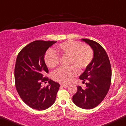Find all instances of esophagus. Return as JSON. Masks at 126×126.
Segmentation results:
<instances>
[{
	"label": "esophagus",
	"instance_id": "esophagus-1",
	"mask_svg": "<svg viewBox=\"0 0 126 126\" xmlns=\"http://www.w3.org/2000/svg\"><path fill=\"white\" fill-rule=\"evenodd\" d=\"M61 86L63 87V88H67L68 86V85L67 84H61Z\"/></svg>",
	"mask_w": 126,
	"mask_h": 126
}]
</instances>
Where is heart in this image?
Wrapping results in <instances>:
<instances>
[{"mask_svg":"<svg viewBox=\"0 0 126 126\" xmlns=\"http://www.w3.org/2000/svg\"><path fill=\"white\" fill-rule=\"evenodd\" d=\"M55 51L49 50L46 52L44 61L47 66L54 68L59 65L60 57H69L67 68H60L52 73V77L55 81L68 83L78 74L79 70L84 69L91 63L94 58V51L88 45H83L80 42L68 40L57 46Z\"/></svg>","mask_w":126,"mask_h":126,"instance_id":"1","label":"heart"}]
</instances>
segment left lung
I'll list each match as a JSON object with an SVG mask.
<instances>
[{
    "mask_svg": "<svg viewBox=\"0 0 126 126\" xmlns=\"http://www.w3.org/2000/svg\"><path fill=\"white\" fill-rule=\"evenodd\" d=\"M91 46L94 51V58L79 79L86 80V88L77 86V93L73 96V102L83 109L95 108L103 101L111 84L110 63L106 51L97 42L82 39Z\"/></svg>",
    "mask_w": 126,
    "mask_h": 126,
    "instance_id": "left-lung-1",
    "label": "left lung"
}]
</instances>
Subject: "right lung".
Returning <instances> with one entry per match:
<instances>
[{
	"label": "right lung",
	"mask_w": 126,
	"mask_h": 126,
	"mask_svg": "<svg viewBox=\"0 0 126 126\" xmlns=\"http://www.w3.org/2000/svg\"><path fill=\"white\" fill-rule=\"evenodd\" d=\"M57 41L36 40L20 51L15 68V85L18 94L27 106L43 110L55 102L60 85L45 77L48 69L44 57L46 51ZM49 80L43 88L41 83Z\"/></svg>",
	"instance_id": "right-lung-1"
}]
</instances>
